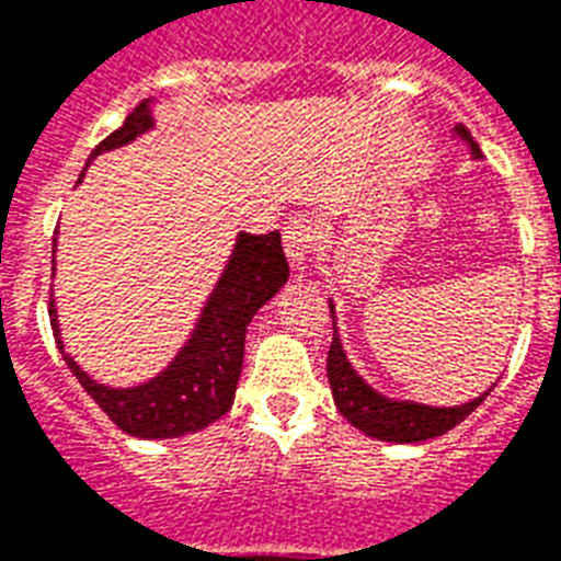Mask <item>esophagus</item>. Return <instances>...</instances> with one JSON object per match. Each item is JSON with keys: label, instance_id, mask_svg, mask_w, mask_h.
<instances>
[{"label": "esophagus", "instance_id": "obj_1", "mask_svg": "<svg viewBox=\"0 0 561 561\" xmlns=\"http://www.w3.org/2000/svg\"><path fill=\"white\" fill-rule=\"evenodd\" d=\"M282 241H285V255L294 271H302L311 262V250H314V227L308 218H290L282 229Z\"/></svg>", "mask_w": 561, "mask_h": 561}]
</instances>
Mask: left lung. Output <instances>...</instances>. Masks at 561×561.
<instances>
[{"label": "left lung", "mask_w": 561, "mask_h": 561, "mask_svg": "<svg viewBox=\"0 0 561 561\" xmlns=\"http://www.w3.org/2000/svg\"><path fill=\"white\" fill-rule=\"evenodd\" d=\"M462 142H469L471 153L480 157L478 142L471 139L469 127H454ZM332 320H334V306ZM329 383H332L334 404L343 416L350 419L352 425L364 431L367 436L383 439V443H422V439H434L443 436L445 431H451L454 425H460L462 419L469 416L471 410L478 408L480 401L486 399V392L478 399L457 404V408H427V404H416V401H392L383 399L381 392H375L369 383H364L355 369L350 367V360L343 355L341 337L334 332L332 346H329Z\"/></svg>", "instance_id": "8db88e82"}]
</instances>
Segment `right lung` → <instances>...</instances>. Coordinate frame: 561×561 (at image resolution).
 Returning <instances> with one entry per match:
<instances>
[{
  "mask_svg": "<svg viewBox=\"0 0 561 561\" xmlns=\"http://www.w3.org/2000/svg\"><path fill=\"white\" fill-rule=\"evenodd\" d=\"M151 127V107L148 101H142L125 118V125L113 130L104 142L95 145L92 157L134 142L136 136ZM285 282H288V259L282 250L279 229H273L267 236L241 232L218 288L203 308L192 341L171 360L165 373L127 390H113V387L92 381L90 375L66 355L60 329H57L55 299H48V317H51V332H55L57 350L64 352L66 367L72 369L92 401L113 419V425L142 439H171V436L203 431L232 408L241 360H244L247 325Z\"/></svg>",
  "mask_w": 561,
  "mask_h": 561,
  "instance_id": "add662e5",
  "label": "right lung"
}]
</instances>
